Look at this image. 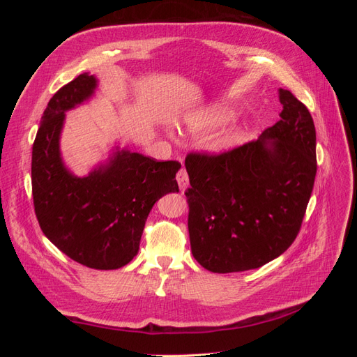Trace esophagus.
Returning a JSON list of instances; mask_svg holds the SVG:
<instances>
[{"instance_id":"34e87169","label":"esophagus","mask_w":357,"mask_h":357,"mask_svg":"<svg viewBox=\"0 0 357 357\" xmlns=\"http://www.w3.org/2000/svg\"><path fill=\"white\" fill-rule=\"evenodd\" d=\"M177 183H178L181 192H185L188 189V186H189V176H188V172H186L185 168H181L177 172Z\"/></svg>"}]
</instances>
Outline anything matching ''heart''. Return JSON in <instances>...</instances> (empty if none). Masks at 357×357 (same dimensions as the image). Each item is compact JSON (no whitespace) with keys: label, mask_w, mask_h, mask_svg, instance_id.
Segmentation results:
<instances>
[{"label":"heart","mask_w":357,"mask_h":357,"mask_svg":"<svg viewBox=\"0 0 357 357\" xmlns=\"http://www.w3.org/2000/svg\"><path fill=\"white\" fill-rule=\"evenodd\" d=\"M234 116L235 112L232 107L225 102H214L195 113H190L186 117L185 126L193 135H205L211 134V132H215L218 128L225 126ZM240 143L241 129L236 125H231L228 128H223L220 132L210 135L205 139L204 146L210 153L222 155L235 149Z\"/></svg>","instance_id":"heart-1"}]
</instances>
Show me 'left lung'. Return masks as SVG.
I'll return each instance as SVG.
<instances>
[{
  "label": "left lung",
  "mask_w": 357,
  "mask_h": 357,
  "mask_svg": "<svg viewBox=\"0 0 357 357\" xmlns=\"http://www.w3.org/2000/svg\"><path fill=\"white\" fill-rule=\"evenodd\" d=\"M280 121L222 155H188L192 255L211 273L262 266L295 241L314 186L316 128L286 89Z\"/></svg>",
  "instance_id": "left-lung-1"
}]
</instances>
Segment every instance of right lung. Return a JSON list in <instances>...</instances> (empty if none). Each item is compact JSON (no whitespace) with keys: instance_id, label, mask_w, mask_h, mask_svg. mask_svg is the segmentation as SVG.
I'll return each mask as SVG.
<instances>
[{"instance_id":"add662e5","label":"right lung","mask_w":357,"mask_h":357,"mask_svg":"<svg viewBox=\"0 0 357 357\" xmlns=\"http://www.w3.org/2000/svg\"><path fill=\"white\" fill-rule=\"evenodd\" d=\"M96 88L98 79L83 73L52 96L32 146V198L41 231L62 253L93 269H117L137 256L155 202L178 192L181 165L116 146L88 176L73 174L61 155L66 113Z\"/></svg>"}]
</instances>
